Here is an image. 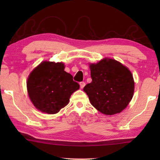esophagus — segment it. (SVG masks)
Returning <instances> with one entry per match:
<instances>
[{
  "label": "esophagus",
  "mask_w": 160,
  "mask_h": 160,
  "mask_svg": "<svg viewBox=\"0 0 160 160\" xmlns=\"http://www.w3.org/2000/svg\"><path fill=\"white\" fill-rule=\"evenodd\" d=\"M85 85V82H80V88L82 89L84 87Z\"/></svg>",
  "instance_id": "obj_1"
}]
</instances>
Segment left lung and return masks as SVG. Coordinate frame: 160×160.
Segmentation results:
<instances>
[{"instance_id": "8db88e82", "label": "left lung", "mask_w": 160, "mask_h": 160, "mask_svg": "<svg viewBox=\"0 0 160 160\" xmlns=\"http://www.w3.org/2000/svg\"><path fill=\"white\" fill-rule=\"evenodd\" d=\"M90 68L92 81L83 90L91 104L106 115L122 112L134 92V80L129 69L112 58L90 63Z\"/></svg>"}]
</instances>
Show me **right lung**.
Here are the masks:
<instances>
[{"mask_svg": "<svg viewBox=\"0 0 160 160\" xmlns=\"http://www.w3.org/2000/svg\"><path fill=\"white\" fill-rule=\"evenodd\" d=\"M63 63L44 61L29 74L27 88L32 104L42 112L53 114L66 107L80 85L64 70Z\"/></svg>", "mask_w": 160, "mask_h": 160, "instance_id": "add662e5", "label": "right lung"}]
</instances>
